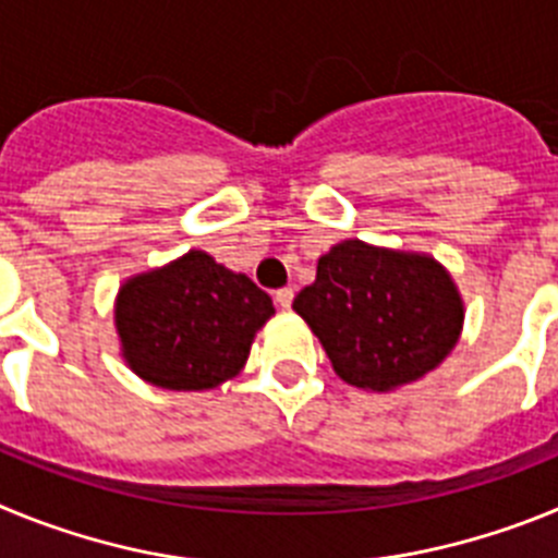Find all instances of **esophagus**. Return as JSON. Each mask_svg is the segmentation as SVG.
Returning <instances> with one entry per match:
<instances>
[{
	"label": "esophagus",
	"instance_id": "esophagus-1",
	"mask_svg": "<svg viewBox=\"0 0 558 558\" xmlns=\"http://www.w3.org/2000/svg\"><path fill=\"white\" fill-rule=\"evenodd\" d=\"M293 288H282V290H276V304L282 310H290V304H293Z\"/></svg>",
	"mask_w": 558,
	"mask_h": 558
}]
</instances>
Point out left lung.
<instances>
[{"instance_id":"obj_1","label":"left lung","mask_w":558,"mask_h":558,"mask_svg":"<svg viewBox=\"0 0 558 558\" xmlns=\"http://www.w3.org/2000/svg\"><path fill=\"white\" fill-rule=\"evenodd\" d=\"M335 374L363 391L411 386L445 363L463 329L450 270L422 251L340 240L293 299Z\"/></svg>"}]
</instances>
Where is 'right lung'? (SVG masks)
<instances>
[{
  "label": "right lung",
  "mask_w": 558,
  "mask_h": 558,
  "mask_svg": "<svg viewBox=\"0 0 558 558\" xmlns=\"http://www.w3.org/2000/svg\"><path fill=\"white\" fill-rule=\"evenodd\" d=\"M274 302L206 251L125 279L113 302L125 366L167 391H211L243 372Z\"/></svg>",
  "instance_id": "1"
}]
</instances>
